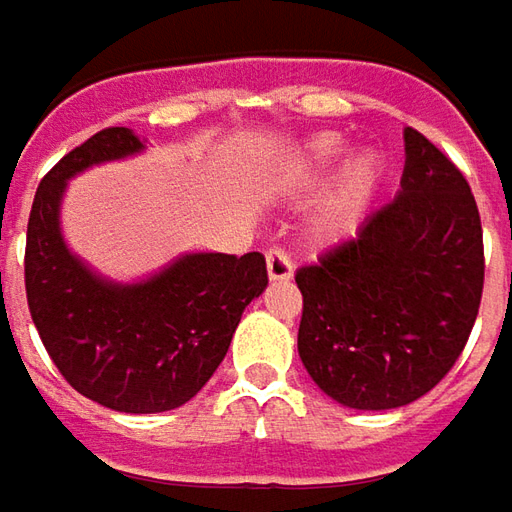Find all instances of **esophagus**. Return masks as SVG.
I'll list each match as a JSON object with an SVG mask.
<instances>
[{
  "instance_id": "esophagus-1",
  "label": "esophagus",
  "mask_w": 512,
  "mask_h": 512,
  "mask_svg": "<svg viewBox=\"0 0 512 512\" xmlns=\"http://www.w3.org/2000/svg\"><path fill=\"white\" fill-rule=\"evenodd\" d=\"M266 272H269L272 283H286V280H291V274H294V266H291L286 252L269 249V255H266Z\"/></svg>"
}]
</instances>
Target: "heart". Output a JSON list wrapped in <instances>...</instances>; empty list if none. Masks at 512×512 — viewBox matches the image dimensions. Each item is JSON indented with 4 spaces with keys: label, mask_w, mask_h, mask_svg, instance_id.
I'll return each mask as SVG.
<instances>
[{
    "label": "heart",
    "mask_w": 512,
    "mask_h": 512,
    "mask_svg": "<svg viewBox=\"0 0 512 512\" xmlns=\"http://www.w3.org/2000/svg\"><path fill=\"white\" fill-rule=\"evenodd\" d=\"M345 141L334 133H320L306 141V147L294 155L286 175L283 189L289 192H306L320 181H326L331 169L343 161ZM385 178V158L374 147H362L354 155L345 158L343 169L337 175L334 186L326 192V198L317 209L314 235L320 240L334 238L345 232L351 223H357L368 203L374 201L379 184Z\"/></svg>",
    "instance_id": "obj_1"
}]
</instances>
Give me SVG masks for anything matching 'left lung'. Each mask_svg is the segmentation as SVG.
<instances>
[{
  "label": "left lung",
  "instance_id": "1",
  "mask_svg": "<svg viewBox=\"0 0 512 512\" xmlns=\"http://www.w3.org/2000/svg\"><path fill=\"white\" fill-rule=\"evenodd\" d=\"M397 195L357 238L297 272V351L317 388L354 411L425 397L453 368L479 314L482 223L465 175L405 127Z\"/></svg>",
  "mask_w": 512,
  "mask_h": 512
}]
</instances>
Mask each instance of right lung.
I'll list each match as a JSON object with an SVG mask.
<instances>
[{
	"label": "right lung",
	"mask_w": 512,
	"mask_h": 512,
	"mask_svg": "<svg viewBox=\"0 0 512 512\" xmlns=\"http://www.w3.org/2000/svg\"><path fill=\"white\" fill-rule=\"evenodd\" d=\"M144 150L130 127L87 138L47 172L27 221V306L47 354L81 397L121 414H161L195 397L269 283L260 252H184L147 277L113 280L70 249V181Z\"/></svg>",
	"instance_id": "1"
}]
</instances>
